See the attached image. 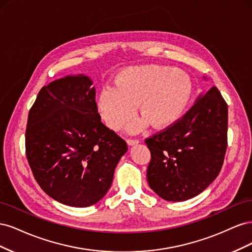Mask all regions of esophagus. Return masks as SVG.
<instances>
[{
	"label": "esophagus",
	"instance_id": "1",
	"mask_svg": "<svg viewBox=\"0 0 252 252\" xmlns=\"http://www.w3.org/2000/svg\"><path fill=\"white\" fill-rule=\"evenodd\" d=\"M139 143H140V141L136 140V139H128L127 140V144L129 145V146H133V145H136Z\"/></svg>",
	"mask_w": 252,
	"mask_h": 252
}]
</instances>
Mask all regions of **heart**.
Returning <instances> with one entry per match:
<instances>
[{"instance_id":"1","label":"heart","mask_w":252,"mask_h":252,"mask_svg":"<svg viewBox=\"0 0 252 252\" xmlns=\"http://www.w3.org/2000/svg\"><path fill=\"white\" fill-rule=\"evenodd\" d=\"M191 93V79L183 70L158 65L127 67L114 79V87L102 89L96 108L112 130H120L134 117L136 105L143 119L129 125L128 131L138 132L148 123L161 129L181 118Z\"/></svg>"}]
</instances>
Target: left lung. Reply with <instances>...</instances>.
I'll return each mask as SVG.
<instances>
[{
  "mask_svg": "<svg viewBox=\"0 0 252 252\" xmlns=\"http://www.w3.org/2000/svg\"><path fill=\"white\" fill-rule=\"evenodd\" d=\"M227 130V103L212 87L180 120L145 140L151 154L149 187L171 202L200 194L222 169Z\"/></svg>",
  "mask_w": 252,
  "mask_h": 252,
  "instance_id": "8db88e82",
  "label": "left lung"
}]
</instances>
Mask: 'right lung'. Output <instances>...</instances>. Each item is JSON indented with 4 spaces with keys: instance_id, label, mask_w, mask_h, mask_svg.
Masks as SVG:
<instances>
[{
    "instance_id": "1",
    "label": "right lung",
    "mask_w": 252,
    "mask_h": 252,
    "mask_svg": "<svg viewBox=\"0 0 252 252\" xmlns=\"http://www.w3.org/2000/svg\"><path fill=\"white\" fill-rule=\"evenodd\" d=\"M91 85L84 74L53 81L28 114L25 146L33 177L53 200L71 207L103 199L128 149L101 122Z\"/></svg>"
}]
</instances>
